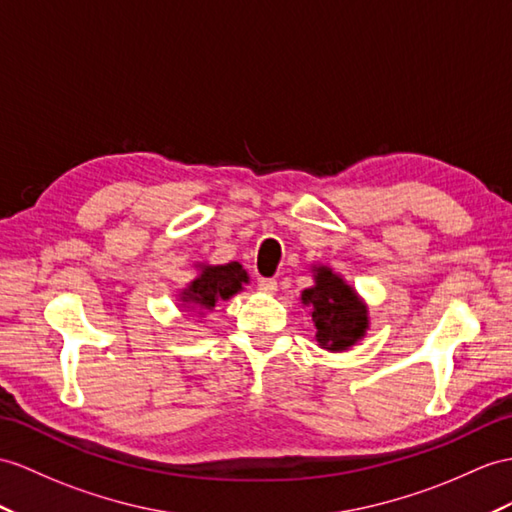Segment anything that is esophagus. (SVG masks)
Returning a JSON list of instances; mask_svg holds the SVG:
<instances>
[{"mask_svg": "<svg viewBox=\"0 0 512 512\" xmlns=\"http://www.w3.org/2000/svg\"><path fill=\"white\" fill-rule=\"evenodd\" d=\"M258 289L263 291V293H267V295H273L278 291V280H273V278H260L258 280Z\"/></svg>", "mask_w": 512, "mask_h": 512, "instance_id": "obj_1", "label": "esophagus"}]
</instances>
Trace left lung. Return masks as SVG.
<instances>
[{
  "instance_id": "1",
  "label": "left lung",
  "mask_w": 512,
  "mask_h": 512,
  "mask_svg": "<svg viewBox=\"0 0 512 512\" xmlns=\"http://www.w3.org/2000/svg\"><path fill=\"white\" fill-rule=\"evenodd\" d=\"M313 280L299 302L313 317L317 345L328 352L352 350L369 330L367 302L328 265H313Z\"/></svg>"
}]
</instances>
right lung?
<instances>
[{"instance_id":"1","label":"right lung","mask_w":512,"mask_h":512,"mask_svg":"<svg viewBox=\"0 0 512 512\" xmlns=\"http://www.w3.org/2000/svg\"><path fill=\"white\" fill-rule=\"evenodd\" d=\"M195 269L197 276L178 293V306L182 313H186L184 317H204L213 313L217 304L228 302L230 297L243 291L245 284H249L247 271L236 260L226 265L195 263Z\"/></svg>"}]
</instances>
